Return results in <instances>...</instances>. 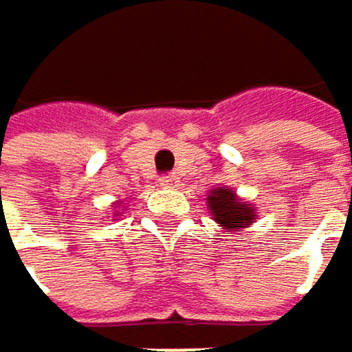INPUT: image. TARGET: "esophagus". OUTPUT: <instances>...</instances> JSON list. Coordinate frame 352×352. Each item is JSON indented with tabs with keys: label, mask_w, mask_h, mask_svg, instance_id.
I'll use <instances>...</instances> for the list:
<instances>
[{
	"label": "esophagus",
	"mask_w": 352,
	"mask_h": 352,
	"mask_svg": "<svg viewBox=\"0 0 352 352\" xmlns=\"http://www.w3.org/2000/svg\"><path fill=\"white\" fill-rule=\"evenodd\" d=\"M160 186L166 190H175V188L182 186V182H179L177 175H164V177H160Z\"/></svg>",
	"instance_id": "1"
}]
</instances>
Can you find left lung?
Masks as SVG:
<instances>
[{"label": "left lung", "instance_id": "left-lung-1", "mask_svg": "<svg viewBox=\"0 0 352 352\" xmlns=\"http://www.w3.org/2000/svg\"><path fill=\"white\" fill-rule=\"evenodd\" d=\"M206 206L214 223L225 231V233H237L241 229H248L250 225L256 223V208L241 200L237 192L229 186H221L208 192Z\"/></svg>", "mask_w": 352, "mask_h": 352}]
</instances>
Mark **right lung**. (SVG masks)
<instances>
[{
	"label": "right lung",
	"instance_id": "1",
	"mask_svg": "<svg viewBox=\"0 0 352 352\" xmlns=\"http://www.w3.org/2000/svg\"><path fill=\"white\" fill-rule=\"evenodd\" d=\"M119 206H123V202H121V200H117V202H113V208H115V212H113V217H119V214H121V212L117 210ZM113 221H117V219H113Z\"/></svg>",
	"mask_w": 352,
	"mask_h": 352
}]
</instances>
